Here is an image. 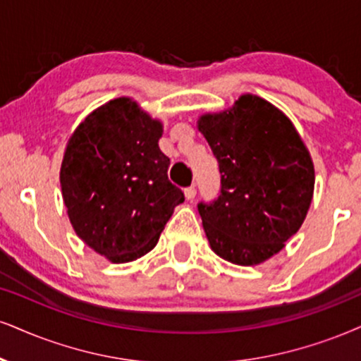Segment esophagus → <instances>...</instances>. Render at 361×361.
Here are the masks:
<instances>
[{
    "mask_svg": "<svg viewBox=\"0 0 361 361\" xmlns=\"http://www.w3.org/2000/svg\"><path fill=\"white\" fill-rule=\"evenodd\" d=\"M184 194H185V199H188V201H192V199L195 197V188H194V185H190V188H185Z\"/></svg>",
    "mask_w": 361,
    "mask_h": 361,
    "instance_id": "esophagus-1",
    "label": "esophagus"
}]
</instances>
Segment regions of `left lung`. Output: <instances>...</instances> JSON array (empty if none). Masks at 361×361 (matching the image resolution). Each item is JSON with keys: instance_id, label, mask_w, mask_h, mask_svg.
Segmentation results:
<instances>
[{"instance_id": "obj_1", "label": "left lung", "mask_w": 361, "mask_h": 361, "mask_svg": "<svg viewBox=\"0 0 361 361\" xmlns=\"http://www.w3.org/2000/svg\"><path fill=\"white\" fill-rule=\"evenodd\" d=\"M221 172V194L199 202L207 241L239 266L264 262L303 224L313 199L308 149L281 110L246 95L233 109L199 118Z\"/></svg>"}]
</instances>
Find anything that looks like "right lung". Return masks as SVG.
<instances>
[{"label": "right lung", "instance_id": "1", "mask_svg": "<svg viewBox=\"0 0 361 361\" xmlns=\"http://www.w3.org/2000/svg\"><path fill=\"white\" fill-rule=\"evenodd\" d=\"M162 123L127 97L88 115L70 137L60 169L75 233L112 262L152 251L184 192L169 180Z\"/></svg>", "mask_w": 361, "mask_h": 361}]
</instances>
